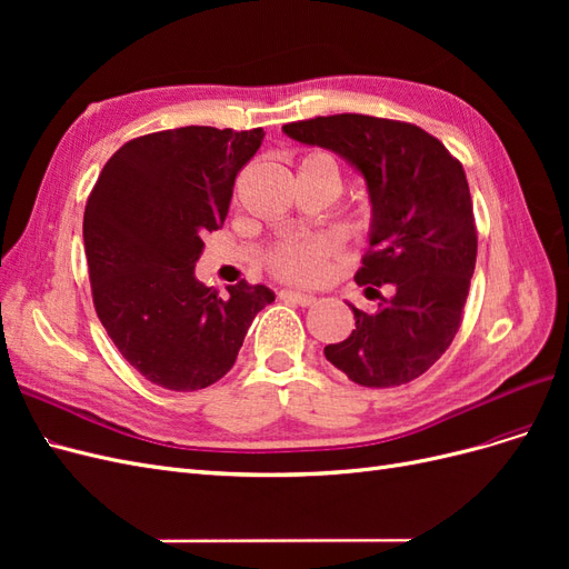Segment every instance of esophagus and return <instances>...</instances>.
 Here are the masks:
<instances>
[{
	"mask_svg": "<svg viewBox=\"0 0 569 569\" xmlns=\"http://www.w3.org/2000/svg\"><path fill=\"white\" fill-rule=\"evenodd\" d=\"M280 297H282V299H289V301H295V303H299V306H313V303H316V297H313V295H306V291H297V289H282Z\"/></svg>",
	"mask_w": 569,
	"mask_h": 569,
	"instance_id": "1",
	"label": "esophagus"
}]
</instances>
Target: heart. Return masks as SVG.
Listing matches in <instances>:
<instances>
[{"instance_id": "heart-1", "label": "heart", "mask_w": 569, "mask_h": 569, "mask_svg": "<svg viewBox=\"0 0 569 569\" xmlns=\"http://www.w3.org/2000/svg\"><path fill=\"white\" fill-rule=\"evenodd\" d=\"M313 166H327L339 180L337 163L330 157H325V153H311V157H306L301 161L299 170L313 168ZM322 258H325V247L322 244H287V247H282V249L272 253L270 266H272L274 272L282 274V278L313 280L322 268Z\"/></svg>"}]
</instances>
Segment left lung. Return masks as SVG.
I'll return each instance as SVG.
<instances>
[{
	"label": "left lung",
	"mask_w": 569,
	"mask_h": 569,
	"mask_svg": "<svg viewBox=\"0 0 569 569\" xmlns=\"http://www.w3.org/2000/svg\"><path fill=\"white\" fill-rule=\"evenodd\" d=\"M330 149L366 180L370 251L356 272L375 313L351 306L356 330L325 358L360 387H399L432 368L460 327L477 261L468 178L437 137L418 126L360 113L320 116L282 128ZM377 286H387L382 298Z\"/></svg>",
	"instance_id": "obj_1"
}]
</instances>
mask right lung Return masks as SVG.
Returning <instances> with one entry per match:
<instances>
[{"mask_svg":"<svg viewBox=\"0 0 569 569\" xmlns=\"http://www.w3.org/2000/svg\"><path fill=\"white\" fill-rule=\"evenodd\" d=\"M263 128L187 126L120 147L84 206L82 237L97 316L128 363L170 391L211 387L237 360L266 284L220 297L194 266L203 234L222 228L239 170Z\"/></svg>","mask_w":569,"mask_h":569,"instance_id":"right-lung-1","label":"right lung"}]
</instances>
